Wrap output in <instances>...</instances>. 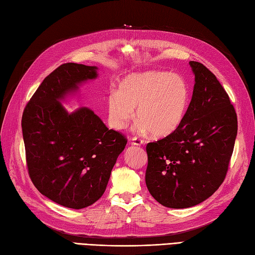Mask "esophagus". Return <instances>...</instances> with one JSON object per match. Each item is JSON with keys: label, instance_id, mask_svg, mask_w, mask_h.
Wrapping results in <instances>:
<instances>
[{"label": "esophagus", "instance_id": "esophagus-1", "mask_svg": "<svg viewBox=\"0 0 255 255\" xmlns=\"http://www.w3.org/2000/svg\"><path fill=\"white\" fill-rule=\"evenodd\" d=\"M143 143H144V141H143V140H141V139H139L137 137L131 138V144H133V145H141Z\"/></svg>", "mask_w": 255, "mask_h": 255}]
</instances>
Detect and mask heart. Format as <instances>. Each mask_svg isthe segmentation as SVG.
Segmentation results:
<instances>
[{
  "mask_svg": "<svg viewBox=\"0 0 255 255\" xmlns=\"http://www.w3.org/2000/svg\"><path fill=\"white\" fill-rule=\"evenodd\" d=\"M191 101L186 80L165 71L132 73L118 83L117 92L108 95V117L112 126L124 130L136 114L140 132L151 131L162 138L175 132L185 118Z\"/></svg>",
  "mask_w": 255,
  "mask_h": 255,
  "instance_id": "1",
  "label": "heart"
}]
</instances>
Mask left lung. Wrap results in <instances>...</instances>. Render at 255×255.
I'll list each match as a JSON object with an SVG mask.
<instances>
[{"mask_svg":"<svg viewBox=\"0 0 255 255\" xmlns=\"http://www.w3.org/2000/svg\"><path fill=\"white\" fill-rule=\"evenodd\" d=\"M195 74L192 101L175 132L145 147V184L169 208H187L210 197L225 181L234 152L238 118L229 95L203 63Z\"/></svg>","mask_w":255,"mask_h":255,"instance_id":"obj_1","label":"left lung"}]
</instances>
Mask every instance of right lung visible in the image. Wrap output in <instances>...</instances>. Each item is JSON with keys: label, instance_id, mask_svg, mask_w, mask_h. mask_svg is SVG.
<instances>
[{"label": "right lung", "instance_id": "right-lung-1", "mask_svg": "<svg viewBox=\"0 0 255 255\" xmlns=\"http://www.w3.org/2000/svg\"><path fill=\"white\" fill-rule=\"evenodd\" d=\"M96 75V67L61 64L42 81L21 116L32 184L68 208H85L101 198L127 144L122 132L108 129L89 108L68 114L58 101Z\"/></svg>", "mask_w": 255, "mask_h": 255}]
</instances>
